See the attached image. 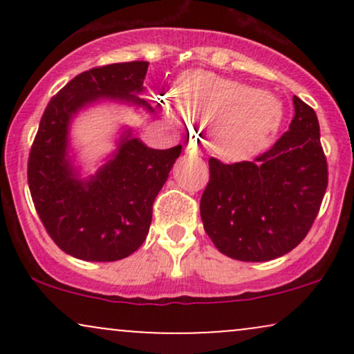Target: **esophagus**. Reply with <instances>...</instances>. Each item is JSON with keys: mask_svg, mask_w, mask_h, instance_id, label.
<instances>
[{"mask_svg": "<svg viewBox=\"0 0 354 354\" xmlns=\"http://www.w3.org/2000/svg\"><path fill=\"white\" fill-rule=\"evenodd\" d=\"M185 151L188 154H194V156H198L200 154V149H198V146L194 143H188L185 146Z\"/></svg>", "mask_w": 354, "mask_h": 354, "instance_id": "1", "label": "esophagus"}]
</instances>
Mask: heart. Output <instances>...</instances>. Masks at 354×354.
Segmentation results:
<instances>
[{
  "label": "heart",
  "instance_id": "b5f03b06",
  "mask_svg": "<svg viewBox=\"0 0 354 354\" xmlns=\"http://www.w3.org/2000/svg\"><path fill=\"white\" fill-rule=\"evenodd\" d=\"M173 103L161 100L169 121L181 116L209 123V141L225 156H246L266 148L283 123V103L273 93L206 71L183 76L173 89Z\"/></svg>",
  "mask_w": 354,
  "mask_h": 354
}]
</instances>
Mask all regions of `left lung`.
I'll use <instances>...</instances> for the list:
<instances>
[{"label":"left lung","instance_id":"left-lung-1","mask_svg":"<svg viewBox=\"0 0 354 354\" xmlns=\"http://www.w3.org/2000/svg\"><path fill=\"white\" fill-rule=\"evenodd\" d=\"M286 131L253 161L221 163L209 158V181L201 196L205 231L239 261H270L303 241L328 186V165L315 109L293 96Z\"/></svg>","mask_w":354,"mask_h":354}]
</instances>
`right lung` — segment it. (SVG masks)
<instances>
[{
  "mask_svg": "<svg viewBox=\"0 0 354 354\" xmlns=\"http://www.w3.org/2000/svg\"><path fill=\"white\" fill-rule=\"evenodd\" d=\"M148 61L115 63L75 76L48 103L28 160V185L36 213L53 241L83 261H118L143 245L153 203L168 180L181 145L148 148L126 129L116 151L86 180L68 156L70 124L80 109L100 100H141Z\"/></svg>",
  "mask_w": 354,
  "mask_h": 354,
  "instance_id": "add662e5",
  "label": "right lung"
}]
</instances>
